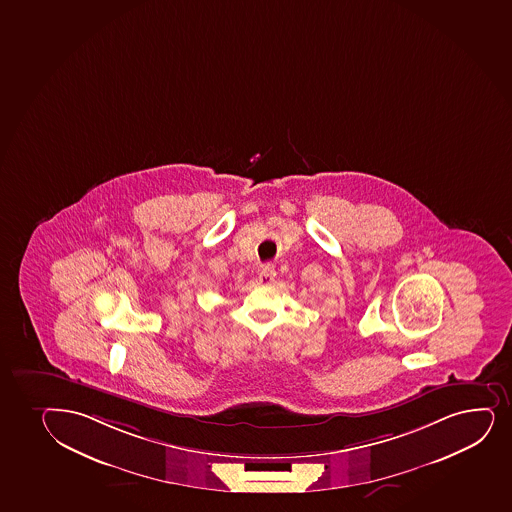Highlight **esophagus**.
Returning a JSON list of instances; mask_svg holds the SVG:
<instances>
[{"label":"esophagus","instance_id":"34e87169","mask_svg":"<svg viewBox=\"0 0 512 512\" xmlns=\"http://www.w3.org/2000/svg\"><path fill=\"white\" fill-rule=\"evenodd\" d=\"M274 277H276L274 265H264L262 270H260L259 281L262 282V284H270V282L274 281Z\"/></svg>","mask_w":512,"mask_h":512}]
</instances>
